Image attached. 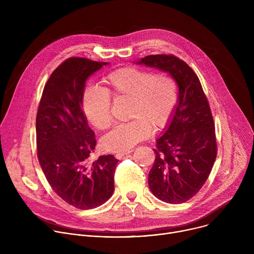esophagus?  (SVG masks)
<instances>
[{
	"label": "esophagus",
	"mask_w": 254,
	"mask_h": 254,
	"mask_svg": "<svg viewBox=\"0 0 254 254\" xmlns=\"http://www.w3.org/2000/svg\"><path fill=\"white\" fill-rule=\"evenodd\" d=\"M132 151L131 150H128V151H126V152H121V153H117L116 155H115V157L117 158V159H122V158H124L125 156H127V155H128L129 153H131Z\"/></svg>",
	"instance_id": "obj_1"
}]
</instances>
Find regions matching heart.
I'll use <instances>...</instances> for the list:
<instances>
[{"label": "heart", "instance_id": "b5f03b06", "mask_svg": "<svg viewBox=\"0 0 254 254\" xmlns=\"http://www.w3.org/2000/svg\"><path fill=\"white\" fill-rule=\"evenodd\" d=\"M103 86L89 87L82 98V108L89 123L104 130L112 126L111 97L129 98L128 118L101 139L106 152L130 150L155 129L168 125L178 103V84L169 73L154 72L134 66L116 69L103 78Z\"/></svg>", "mask_w": 254, "mask_h": 254}]
</instances>
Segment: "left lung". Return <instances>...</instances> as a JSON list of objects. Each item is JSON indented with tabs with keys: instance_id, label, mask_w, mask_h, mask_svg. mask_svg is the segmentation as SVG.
<instances>
[{
	"instance_id": "8db88e82",
	"label": "left lung",
	"mask_w": 254,
	"mask_h": 254,
	"mask_svg": "<svg viewBox=\"0 0 254 254\" xmlns=\"http://www.w3.org/2000/svg\"><path fill=\"white\" fill-rule=\"evenodd\" d=\"M136 64L167 72L178 84V103L157 139L149 187L161 201L181 204L195 196L208 179L217 156L214 121L193 69L174 55H149Z\"/></svg>"
}]
</instances>
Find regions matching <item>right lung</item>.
Listing matches in <instances>:
<instances>
[{"label": "right lung", "instance_id": "add662e5", "mask_svg": "<svg viewBox=\"0 0 254 254\" xmlns=\"http://www.w3.org/2000/svg\"><path fill=\"white\" fill-rule=\"evenodd\" d=\"M108 62L71 57L49 77L36 118L37 156L53 191L81 210L104 204L115 190L113 155L90 163L96 140L82 111L85 82Z\"/></svg>", "mask_w": 254, "mask_h": 254}]
</instances>
